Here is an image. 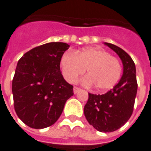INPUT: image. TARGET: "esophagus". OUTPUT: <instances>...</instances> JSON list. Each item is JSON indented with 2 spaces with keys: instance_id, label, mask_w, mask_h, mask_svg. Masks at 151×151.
<instances>
[{
  "instance_id": "esophagus-1",
  "label": "esophagus",
  "mask_w": 151,
  "mask_h": 151,
  "mask_svg": "<svg viewBox=\"0 0 151 151\" xmlns=\"http://www.w3.org/2000/svg\"><path fill=\"white\" fill-rule=\"evenodd\" d=\"M79 91H81V88H78V87H74L73 88V93H78Z\"/></svg>"
}]
</instances>
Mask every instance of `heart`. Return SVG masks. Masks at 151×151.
<instances>
[{
    "mask_svg": "<svg viewBox=\"0 0 151 151\" xmlns=\"http://www.w3.org/2000/svg\"><path fill=\"white\" fill-rule=\"evenodd\" d=\"M61 68L68 83H75L78 78L88 74L83 80L86 85H95L100 91L109 90L118 83L122 75V65L116 58L100 48H87L83 51L67 52L61 58Z\"/></svg>",
    "mask_w": 151,
    "mask_h": 151,
    "instance_id": "b5f03b06",
    "label": "heart"
}]
</instances>
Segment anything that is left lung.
I'll return each instance as SVG.
<instances>
[{"label":"left lung","mask_w":151,"mask_h":151,"mask_svg":"<svg viewBox=\"0 0 151 151\" xmlns=\"http://www.w3.org/2000/svg\"><path fill=\"white\" fill-rule=\"evenodd\" d=\"M118 54L123 63V75L119 83L105 94L88 93L84 106L87 121L101 132H112L121 128L132 116L136 93V66L131 56L118 46L105 43Z\"/></svg>","instance_id":"left-lung-1"}]
</instances>
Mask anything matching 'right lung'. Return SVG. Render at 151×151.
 <instances>
[{"instance_id":"right-lung-1","label":"right lung","mask_w":151,"mask_h":151,"mask_svg":"<svg viewBox=\"0 0 151 151\" xmlns=\"http://www.w3.org/2000/svg\"><path fill=\"white\" fill-rule=\"evenodd\" d=\"M68 48L66 43L51 42L26 52L18 61L12 80L14 107L28 127L52 126L73 95V86L60 71L61 58Z\"/></svg>"}]
</instances>
